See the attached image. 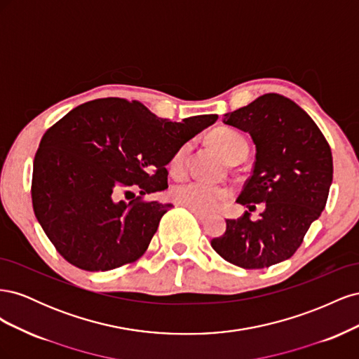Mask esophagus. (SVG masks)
Returning <instances> with one entry per match:
<instances>
[{
    "mask_svg": "<svg viewBox=\"0 0 359 359\" xmlns=\"http://www.w3.org/2000/svg\"><path fill=\"white\" fill-rule=\"evenodd\" d=\"M194 215H196V219L199 220V222H203V220H206L208 219V214H205V212H201V211H196V210H190Z\"/></svg>",
    "mask_w": 359,
    "mask_h": 359,
    "instance_id": "obj_1",
    "label": "esophagus"
}]
</instances>
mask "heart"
<instances>
[{
	"label": "heart",
	"mask_w": 359,
	"mask_h": 359,
	"mask_svg": "<svg viewBox=\"0 0 359 359\" xmlns=\"http://www.w3.org/2000/svg\"><path fill=\"white\" fill-rule=\"evenodd\" d=\"M212 142L222 153L232 160L238 153L247 151L245 139L235 132L232 128H219L211 136ZM190 144H184L170 160V170L173 175H182L187 168ZM172 196L182 206H187L190 210H196L201 212H211L222 208L229 202L232 191L222 184H214L203 180H190L184 181L173 187Z\"/></svg>",
	"instance_id": "obj_1"
}]
</instances>
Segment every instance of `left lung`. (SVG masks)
<instances>
[{
	"label": "left lung",
	"mask_w": 359,
	"mask_h": 359,
	"mask_svg": "<svg viewBox=\"0 0 359 359\" xmlns=\"http://www.w3.org/2000/svg\"><path fill=\"white\" fill-rule=\"evenodd\" d=\"M223 123L250 133L256 161L236 199L248 211L226 220V232L211 240V245L227 262L245 269L283 262L297 252L327 205L331 148L310 115L276 93L224 114ZM257 203L266 208L252 221L249 215Z\"/></svg>",
	"instance_id": "left-lung-1"
}]
</instances>
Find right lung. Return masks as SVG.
<instances>
[{"label": "right lung", "mask_w": 359, "mask_h": 359, "mask_svg": "<svg viewBox=\"0 0 359 359\" xmlns=\"http://www.w3.org/2000/svg\"><path fill=\"white\" fill-rule=\"evenodd\" d=\"M217 118L172 123L142 103L109 97L74 107L53 124L34 157L31 198L58 253L85 271L137 260L172 208L142 198L168 189L173 154ZM133 189L140 196L123 201Z\"/></svg>", "instance_id": "right-lung-1"}]
</instances>
